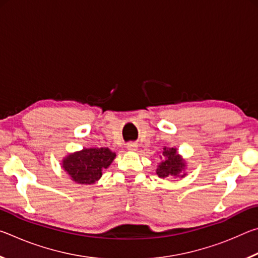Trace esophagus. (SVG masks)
<instances>
[{"instance_id":"1","label":"esophagus","mask_w":258,"mask_h":258,"mask_svg":"<svg viewBox=\"0 0 258 258\" xmlns=\"http://www.w3.org/2000/svg\"><path fill=\"white\" fill-rule=\"evenodd\" d=\"M127 150L128 151H137L138 150V145L134 142H130L127 145Z\"/></svg>"}]
</instances>
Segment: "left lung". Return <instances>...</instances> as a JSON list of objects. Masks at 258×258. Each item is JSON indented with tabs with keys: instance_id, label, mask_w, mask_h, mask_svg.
Here are the masks:
<instances>
[{
	"instance_id": "obj_1",
	"label": "left lung",
	"mask_w": 258,
	"mask_h": 258,
	"mask_svg": "<svg viewBox=\"0 0 258 258\" xmlns=\"http://www.w3.org/2000/svg\"><path fill=\"white\" fill-rule=\"evenodd\" d=\"M159 158L160 163L157 165L156 173L160 178H183L186 176V161L178 154L176 148L165 147Z\"/></svg>"
}]
</instances>
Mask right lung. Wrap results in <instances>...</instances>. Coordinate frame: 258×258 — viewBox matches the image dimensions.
<instances>
[{"label": "right lung", "instance_id": "right-lung-1", "mask_svg": "<svg viewBox=\"0 0 258 258\" xmlns=\"http://www.w3.org/2000/svg\"><path fill=\"white\" fill-rule=\"evenodd\" d=\"M116 158V152L109 148H83L61 160V166L76 184H93L101 178L104 169Z\"/></svg>", "mask_w": 258, "mask_h": 258}]
</instances>
